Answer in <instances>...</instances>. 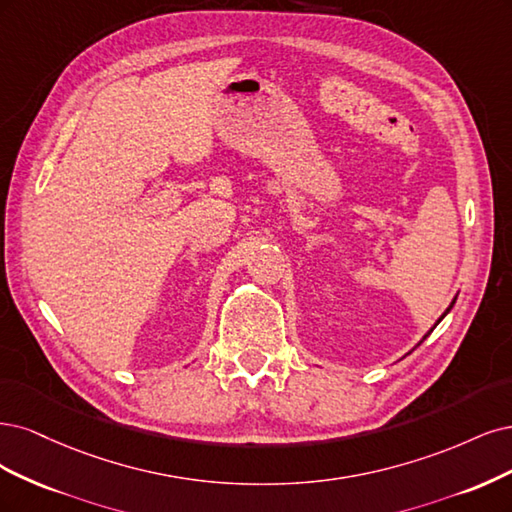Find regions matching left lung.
Returning a JSON list of instances; mask_svg holds the SVG:
<instances>
[{
  "label": "left lung",
  "mask_w": 512,
  "mask_h": 512,
  "mask_svg": "<svg viewBox=\"0 0 512 512\" xmlns=\"http://www.w3.org/2000/svg\"><path fill=\"white\" fill-rule=\"evenodd\" d=\"M453 304H455V300H453V302H451V306H449V308H447V312H449V310H451V308H453ZM447 312H444V315H442V317H440V319H444V317H447ZM440 319H438V323H440ZM427 336H430V334H427ZM427 336H423V340H425V338H427Z\"/></svg>",
  "instance_id": "8db88e82"
}]
</instances>
